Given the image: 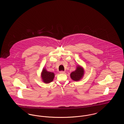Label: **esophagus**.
Masks as SVG:
<instances>
[{
    "instance_id": "34e87169",
    "label": "esophagus",
    "mask_w": 124,
    "mask_h": 124,
    "mask_svg": "<svg viewBox=\"0 0 124 124\" xmlns=\"http://www.w3.org/2000/svg\"><path fill=\"white\" fill-rule=\"evenodd\" d=\"M60 73H61V74H64L65 73V71H60Z\"/></svg>"
}]
</instances>
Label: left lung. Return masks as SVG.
<instances>
[{"mask_svg":"<svg viewBox=\"0 0 124 124\" xmlns=\"http://www.w3.org/2000/svg\"><path fill=\"white\" fill-rule=\"evenodd\" d=\"M85 70L84 68L82 66L78 65L76 66V70L71 72L70 77L72 80L74 81H79L83 78Z\"/></svg>","mask_w":124,"mask_h":124,"instance_id":"left-lung-1","label":"left lung"}]
</instances>
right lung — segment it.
Instances as JSON below:
<instances>
[{
  "label": "right lung",
  "mask_w": 124,
  "mask_h": 124,
  "mask_svg": "<svg viewBox=\"0 0 124 124\" xmlns=\"http://www.w3.org/2000/svg\"><path fill=\"white\" fill-rule=\"evenodd\" d=\"M54 76L55 74L53 72L47 71L45 68H43L41 73V78L43 83L49 84L53 82Z\"/></svg>",
  "instance_id": "obj_1"
}]
</instances>
